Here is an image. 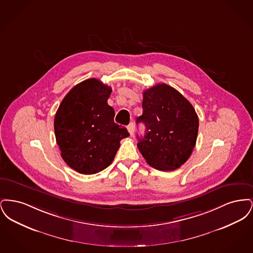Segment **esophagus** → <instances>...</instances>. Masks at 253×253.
I'll return each mask as SVG.
<instances>
[{"label":"esophagus","instance_id":"esophagus-1","mask_svg":"<svg viewBox=\"0 0 253 253\" xmlns=\"http://www.w3.org/2000/svg\"><path fill=\"white\" fill-rule=\"evenodd\" d=\"M127 129H128V132L130 133V135H132L133 132H134V124H133L132 122H131V123L128 125Z\"/></svg>","mask_w":253,"mask_h":253}]
</instances>
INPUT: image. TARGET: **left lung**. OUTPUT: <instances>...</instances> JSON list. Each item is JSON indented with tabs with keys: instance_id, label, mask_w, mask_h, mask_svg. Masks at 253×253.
<instances>
[{
	"instance_id": "obj_1",
	"label": "left lung",
	"mask_w": 253,
	"mask_h": 253,
	"mask_svg": "<svg viewBox=\"0 0 253 253\" xmlns=\"http://www.w3.org/2000/svg\"><path fill=\"white\" fill-rule=\"evenodd\" d=\"M143 114L136 119L146 127L137 148L146 162L159 170H173L192 155L199 121L190 101L171 86L161 84L143 92Z\"/></svg>"
}]
</instances>
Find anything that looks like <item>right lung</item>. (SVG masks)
<instances>
[{
  "label": "right lung",
  "instance_id": "obj_1",
  "mask_svg": "<svg viewBox=\"0 0 253 253\" xmlns=\"http://www.w3.org/2000/svg\"><path fill=\"white\" fill-rule=\"evenodd\" d=\"M112 88L96 79L74 86L58 109L54 129L65 163L83 174L107 168L129 136L125 127L114 122L115 110L107 103Z\"/></svg>",
  "mask_w": 253,
  "mask_h": 253
}]
</instances>
